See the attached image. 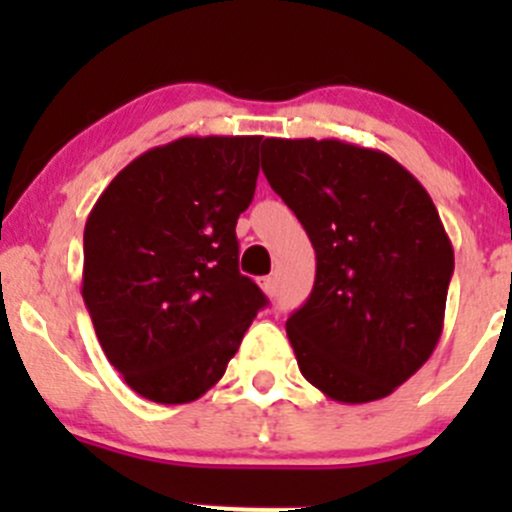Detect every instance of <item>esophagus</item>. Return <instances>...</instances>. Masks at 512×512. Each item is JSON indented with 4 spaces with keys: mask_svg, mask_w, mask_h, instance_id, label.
Wrapping results in <instances>:
<instances>
[{
    "mask_svg": "<svg viewBox=\"0 0 512 512\" xmlns=\"http://www.w3.org/2000/svg\"><path fill=\"white\" fill-rule=\"evenodd\" d=\"M260 287H262V292L267 294V297H275V292H277V282H275V277H262Z\"/></svg>",
    "mask_w": 512,
    "mask_h": 512,
    "instance_id": "1",
    "label": "esophagus"
}]
</instances>
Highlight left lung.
I'll return each instance as SVG.
<instances>
[{"label": "left lung", "mask_w": 512, "mask_h": 512, "mask_svg": "<svg viewBox=\"0 0 512 512\" xmlns=\"http://www.w3.org/2000/svg\"><path fill=\"white\" fill-rule=\"evenodd\" d=\"M262 173L317 252L287 319L299 371L339 404L394 394L443 332L453 245L431 195L399 160L337 138H265Z\"/></svg>", "instance_id": "left-lung-1"}]
</instances>
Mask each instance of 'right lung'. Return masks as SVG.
<instances>
[{
    "instance_id": "add662e5",
    "label": "right lung",
    "mask_w": 512,
    "mask_h": 512,
    "mask_svg": "<svg viewBox=\"0 0 512 512\" xmlns=\"http://www.w3.org/2000/svg\"><path fill=\"white\" fill-rule=\"evenodd\" d=\"M260 141L185 136L151 148L86 220L81 294L103 354L143 399H200L267 304L237 270L235 235L255 195Z\"/></svg>"
}]
</instances>
